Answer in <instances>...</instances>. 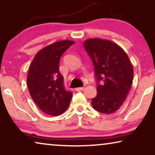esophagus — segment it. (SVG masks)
I'll use <instances>...</instances> for the list:
<instances>
[{"instance_id": "esophagus-1", "label": "esophagus", "mask_w": 155, "mask_h": 155, "mask_svg": "<svg viewBox=\"0 0 155 155\" xmlns=\"http://www.w3.org/2000/svg\"><path fill=\"white\" fill-rule=\"evenodd\" d=\"M84 89V87H78V88H75V90L78 91V92H79V91H81Z\"/></svg>"}]
</instances>
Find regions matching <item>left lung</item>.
<instances>
[{"label":"left lung","mask_w":155,"mask_h":155,"mask_svg":"<svg viewBox=\"0 0 155 155\" xmlns=\"http://www.w3.org/2000/svg\"><path fill=\"white\" fill-rule=\"evenodd\" d=\"M84 47L94 68L97 94L92 106L102 114L117 111L132 84L133 68L126 53L109 40L89 39Z\"/></svg>","instance_id":"1"}]
</instances>
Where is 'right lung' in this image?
<instances>
[{
	"mask_svg": "<svg viewBox=\"0 0 155 155\" xmlns=\"http://www.w3.org/2000/svg\"><path fill=\"white\" fill-rule=\"evenodd\" d=\"M74 43L63 40L46 46L36 54L29 66L27 79L29 94L39 109L48 115H60L71 103L73 93L65 90L59 61Z\"/></svg>",
	"mask_w": 155,
	"mask_h": 155,
	"instance_id": "1",
	"label": "right lung"
}]
</instances>
